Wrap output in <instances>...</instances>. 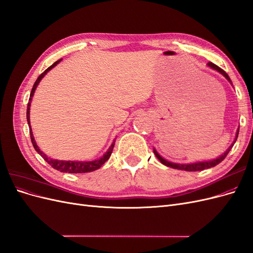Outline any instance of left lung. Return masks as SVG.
<instances>
[{
  "instance_id": "obj_1",
  "label": "left lung",
  "mask_w": 253,
  "mask_h": 253,
  "mask_svg": "<svg viewBox=\"0 0 253 253\" xmlns=\"http://www.w3.org/2000/svg\"><path fill=\"white\" fill-rule=\"evenodd\" d=\"M208 66L211 67V68H213V70L217 71L218 73H220L229 82L231 83V80H230V78H229V76L227 75V73H226L225 71L221 70L220 67H218L217 65H215V64L212 63V62H209V63H208ZM231 84H232V83H231ZM239 131H240V127L237 128L236 136H235V140L233 141V143L230 145V147H229V148L227 149V151L224 153V154L220 155V156L217 157L216 159L209 160V162H201V163H195V164H175V163L168 162V160H166L165 158H163V157L160 156V155L158 154V153L156 152L155 149L153 150V151H154V154L156 155V157L160 160V163H162V164L165 165V166H167V167H170V168H173V169H177V170H183V171H203V170H205V169H209V168L215 167L216 165H218L219 163L223 162V160L226 158V156L228 155V153L230 152V150L232 149L233 144L235 143V141H236V139H237V136H239Z\"/></svg>"
}]
</instances>
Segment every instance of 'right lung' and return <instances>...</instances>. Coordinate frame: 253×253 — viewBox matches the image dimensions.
Here are the masks:
<instances>
[{"label":"right lung","mask_w":253,"mask_h":253,"mask_svg":"<svg viewBox=\"0 0 253 253\" xmlns=\"http://www.w3.org/2000/svg\"><path fill=\"white\" fill-rule=\"evenodd\" d=\"M62 59H60L58 61H56L55 63H53L52 65H50L47 70H45L39 77H38V79L36 80L34 86H33V89L32 91H30V97H29V101H28V104H27V112H26V118H27V122H28V126H29V133H30V139H32V142H33V145L35 150L39 153V154L43 157V159L46 162L49 166H51L53 169H56L60 172H63V173H87V172H93L95 170H98L99 168H100L106 160H108L112 154L113 152V149H114V145H115V141L112 143V145L110 147V149L108 150V152L105 153V154L100 158V159H96V160H93V162H71V160H68V162H66V160H57V159H51L49 157H47L46 155L44 154V153L39 149V147H38L37 143H36V140H35V137L33 135V131H32V127H30V120H29V110H30V101H32V98L34 96V93L35 90L38 86V84L40 83V81L42 80V78L44 77L45 75H46L52 67H55L60 61Z\"/></svg>","instance_id":"obj_1"}]
</instances>
